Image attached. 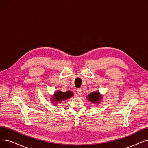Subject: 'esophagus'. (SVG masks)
Listing matches in <instances>:
<instances>
[{"instance_id": "obj_1", "label": "esophagus", "mask_w": 148, "mask_h": 148, "mask_svg": "<svg viewBox=\"0 0 148 148\" xmlns=\"http://www.w3.org/2000/svg\"><path fill=\"white\" fill-rule=\"evenodd\" d=\"M77 94H78V95H82V89H77Z\"/></svg>"}]
</instances>
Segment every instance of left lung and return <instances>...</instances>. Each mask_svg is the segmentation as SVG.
<instances>
[{
    "instance_id": "8db88e82",
    "label": "left lung",
    "mask_w": 148,
    "mask_h": 148,
    "mask_svg": "<svg viewBox=\"0 0 148 148\" xmlns=\"http://www.w3.org/2000/svg\"><path fill=\"white\" fill-rule=\"evenodd\" d=\"M87 99L94 104H98L101 102L102 99V95L99 94L98 91L91 92L87 97Z\"/></svg>"
}]
</instances>
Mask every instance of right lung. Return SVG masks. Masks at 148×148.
<instances>
[{
	"instance_id": "1",
	"label": "right lung",
	"mask_w": 148,
	"mask_h": 148,
	"mask_svg": "<svg viewBox=\"0 0 148 148\" xmlns=\"http://www.w3.org/2000/svg\"><path fill=\"white\" fill-rule=\"evenodd\" d=\"M72 96H73V93L71 91L62 92L59 90L54 94V96L53 97V98H51V101L54 103V104H56V103L66 100L68 98H71Z\"/></svg>"
}]
</instances>
